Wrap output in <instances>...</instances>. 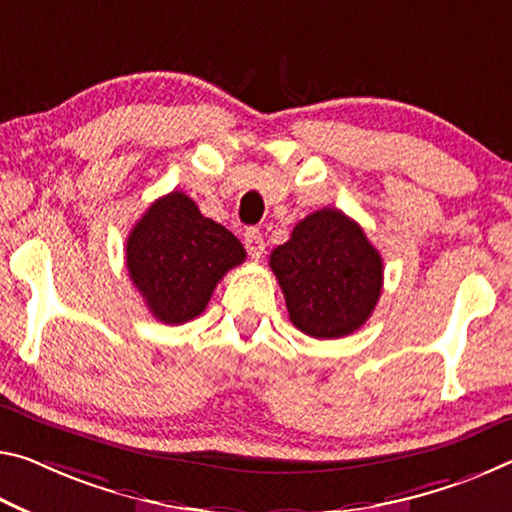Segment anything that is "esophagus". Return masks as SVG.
Returning <instances> with one entry per match:
<instances>
[{
  "label": "esophagus",
  "mask_w": 512,
  "mask_h": 512,
  "mask_svg": "<svg viewBox=\"0 0 512 512\" xmlns=\"http://www.w3.org/2000/svg\"><path fill=\"white\" fill-rule=\"evenodd\" d=\"M243 246H246V250H248V255L253 257V259H259L264 255V239H262V234H259V230H246V234H243Z\"/></svg>",
  "instance_id": "obj_1"
}]
</instances>
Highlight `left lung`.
<instances>
[{
    "label": "left lung",
    "instance_id": "8db88e82",
    "mask_svg": "<svg viewBox=\"0 0 512 512\" xmlns=\"http://www.w3.org/2000/svg\"><path fill=\"white\" fill-rule=\"evenodd\" d=\"M269 264L289 321L316 339L362 328L383 291V257L353 218L332 207L305 216Z\"/></svg>",
    "mask_w": 512,
    "mask_h": 512
}]
</instances>
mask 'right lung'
<instances>
[{"instance_id":"1","label":"right lung","mask_w":512,"mask_h":512,"mask_svg":"<svg viewBox=\"0 0 512 512\" xmlns=\"http://www.w3.org/2000/svg\"><path fill=\"white\" fill-rule=\"evenodd\" d=\"M127 271L154 319L180 326L212 298L223 275L246 259L241 241L202 216L186 193L173 191L148 207L125 246Z\"/></svg>"}]
</instances>
